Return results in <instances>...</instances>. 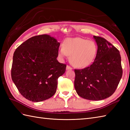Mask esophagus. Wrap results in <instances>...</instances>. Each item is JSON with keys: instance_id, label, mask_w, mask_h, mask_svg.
I'll return each instance as SVG.
<instances>
[{"instance_id": "esophagus-1", "label": "esophagus", "mask_w": 130, "mask_h": 130, "mask_svg": "<svg viewBox=\"0 0 130 130\" xmlns=\"http://www.w3.org/2000/svg\"><path fill=\"white\" fill-rule=\"evenodd\" d=\"M72 68H71V67H70V66H69V65H67V70H71L72 69Z\"/></svg>"}]
</instances>
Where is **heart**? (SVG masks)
Returning a JSON list of instances; mask_svg holds the SVG:
<instances>
[{"label":"heart","instance_id":"1","mask_svg":"<svg viewBox=\"0 0 130 130\" xmlns=\"http://www.w3.org/2000/svg\"><path fill=\"white\" fill-rule=\"evenodd\" d=\"M97 53V46L93 41L82 38H68L65 40L62 47L59 50V56L65 57L70 55V61L74 67H87L94 60Z\"/></svg>","mask_w":130,"mask_h":130}]
</instances>
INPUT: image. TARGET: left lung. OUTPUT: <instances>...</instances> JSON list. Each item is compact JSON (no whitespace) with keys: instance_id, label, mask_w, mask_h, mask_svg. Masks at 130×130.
I'll return each mask as SVG.
<instances>
[{"instance_id":"obj_1","label":"left lung","mask_w":130,"mask_h":130,"mask_svg":"<svg viewBox=\"0 0 130 130\" xmlns=\"http://www.w3.org/2000/svg\"><path fill=\"white\" fill-rule=\"evenodd\" d=\"M97 44L96 57L89 67L74 70V87L82 98L100 101L114 93L122 76L118 50L104 38L94 36Z\"/></svg>"}]
</instances>
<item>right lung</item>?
<instances>
[{
  "label": "right lung",
  "mask_w": 130,
  "mask_h": 130,
  "mask_svg": "<svg viewBox=\"0 0 130 130\" xmlns=\"http://www.w3.org/2000/svg\"><path fill=\"white\" fill-rule=\"evenodd\" d=\"M60 45L49 35H38L22 43L14 52L12 79L27 99L43 101L56 93L57 79L67 67L56 59Z\"/></svg>",
  "instance_id": "obj_1"
}]
</instances>
